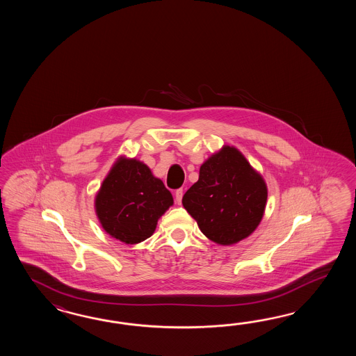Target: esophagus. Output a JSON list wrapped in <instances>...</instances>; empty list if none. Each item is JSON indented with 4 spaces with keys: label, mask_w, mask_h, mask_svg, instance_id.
Returning a JSON list of instances; mask_svg holds the SVG:
<instances>
[{
    "label": "esophagus",
    "mask_w": 356,
    "mask_h": 356,
    "mask_svg": "<svg viewBox=\"0 0 356 356\" xmlns=\"http://www.w3.org/2000/svg\"><path fill=\"white\" fill-rule=\"evenodd\" d=\"M175 202H177V204H181V197H183V189H177V191H175Z\"/></svg>",
    "instance_id": "34e87169"
}]
</instances>
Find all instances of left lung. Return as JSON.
I'll list each match as a JSON object with an SVG mask.
<instances>
[{"label": "left lung", "instance_id": "1", "mask_svg": "<svg viewBox=\"0 0 356 356\" xmlns=\"http://www.w3.org/2000/svg\"><path fill=\"white\" fill-rule=\"evenodd\" d=\"M267 201L265 181L242 152L224 146L200 168L198 181L181 204L210 241L232 245L261 222Z\"/></svg>", "mask_w": 356, "mask_h": 356}]
</instances>
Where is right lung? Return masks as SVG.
<instances>
[{"instance_id": "add662e5", "label": "right lung", "mask_w": 356, "mask_h": 356, "mask_svg": "<svg viewBox=\"0 0 356 356\" xmlns=\"http://www.w3.org/2000/svg\"><path fill=\"white\" fill-rule=\"evenodd\" d=\"M173 204L172 193L144 163L120 158L95 197V211L108 234L126 244L152 236L160 216Z\"/></svg>"}]
</instances>
